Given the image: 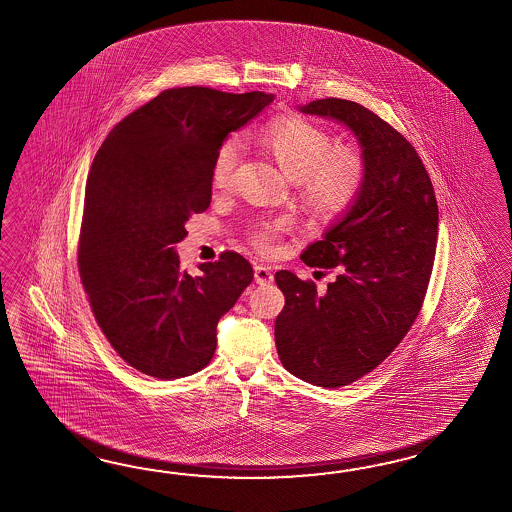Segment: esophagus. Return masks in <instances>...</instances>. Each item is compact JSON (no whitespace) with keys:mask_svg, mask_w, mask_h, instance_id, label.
Instances as JSON below:
<instances>
[{"mask_svg":"<svg viewBox=\"0 0 512 512\" xmlns=\"http://www.w3.org/2000/svg\"><path fill=\"white\" fill-rule=\"evenodd\" d=\"M254 280H256V284H271L273 282V273H271V269L269 267H265V265H256L254 267Z\"/></svg>","mask_w":512,"mask_h":512,"instance_id":"esophagus-1","label":"esophagus"}]
</instances>
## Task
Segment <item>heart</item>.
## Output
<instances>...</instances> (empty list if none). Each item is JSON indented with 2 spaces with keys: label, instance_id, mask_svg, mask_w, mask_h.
<instances>
[{
  "label": "heart",
  "instance_id": "obj_1",
  "mask_svg": "<svg viewBox=\"0 0 512 512\" xmlns=\"http://www.w3.org/2000/svg\"><path fill=\"white\" fill-rule=\"evenodd\" d=\"M262 143L273 152L282 169L301 178L304 204L315 215H338L360 195L366 182V159L351 146H334L332 135L304 118H278L262 133ZM241 145L226 139L211 165V184L226 189L234 182ZM282 223H263L252 230L250 241L263 254L276 250Z\"/></svg>",
  "mask_w": 512,
  "mask_h": 512
}]
</instances>
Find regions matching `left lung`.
<instances>
[{
	"label": "left lung",
	"instance_id": "8db88e82",
	"mask_svg": "<svg viewBox=\"0 0 512 512\" xmlns=\"http://www.w3.org/2000/svg\"><path fill=\"white\" fill-rule=\"evenodd\" d=\"M301 111L351 128L366 159V182L351 211L302 252L306 265L336 269L327 291L317 293L312 280L289 271L276 273L286 297L276 317V351L291 375L340 388L380 366L420 315L438 204L416 148L379 115L341 98L315 100Z\"/></svg>",
	"mask_w": 512,
	"mask_h": 512
}]
</instances>
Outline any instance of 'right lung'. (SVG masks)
Masks as SVG:
<instances>
[{
    "label": "right lung",
    "mask_w": 512,
    "mask_h": 512,
    "mask_svg": "<svg viewBox=\"0 0 512 512\" xmlns=\"http://www.w3.org/2000/svg\"><path fill=\"white\" fill-rule=\"evenodd\" d=\"M273 94L174 87L122 118L92 161L78 267L92 314L118 356L156 379H182L210 364L217 323L254 278L226 250L180 271L174 243L191 215L210 208L211 165Z\"/></svg>",
    "instance_id": "obj_1"
}]
</instances>
